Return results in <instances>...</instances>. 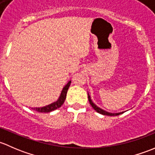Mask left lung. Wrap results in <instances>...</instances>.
<instances>
[{"mask_svg": "<svg viewBox=\"0 0 155 155\" xmlns=\"http://www.w3.org/2000/svg\"><path fill=\"white\" fill-rule=\"evenodd\" d=\"M88 98H89V104H91V106L92 107V108H93L94 110H95L96 112H98V113H101L102 115H105V116H119V115L122 114V113H123L124 112H122V113H108V112H106V111L103 110H101V108L98 107L96 106V105L95 104L93 103V102L92 101V100H91V98L90 96H89V95L88 94Z\"/></svg>", "mask_w": 155, "mask_h": 155, "instance_id": "obj_1", "label": "left lung"}]
</instances>
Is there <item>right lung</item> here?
Instances as JSON below:
<instances>
[{
	"mask_svg": "<svg viewBox=\"0 0 155 155\" xmlns=\"http://www.w3.org/2000/svg\"><path fill=\"white\" fill-rule=\"evenodd\" d=\"M70 84H71V81H69V82L63 87L61 92V95H60V98H59V99L57 100V101L54 102V103L48 105V106L43 107H35L32 108V109L39 113H49L51 112V111H53L54 110H57V108L60 107L63 105V104L64 103L65 100H66L67 91H68V87H69Z\"/></svg>",
	"mask_w": 155,
	"mask_h": 155,
	"instance_id": "1",
	"label": "right lung"
}]
</instances>
